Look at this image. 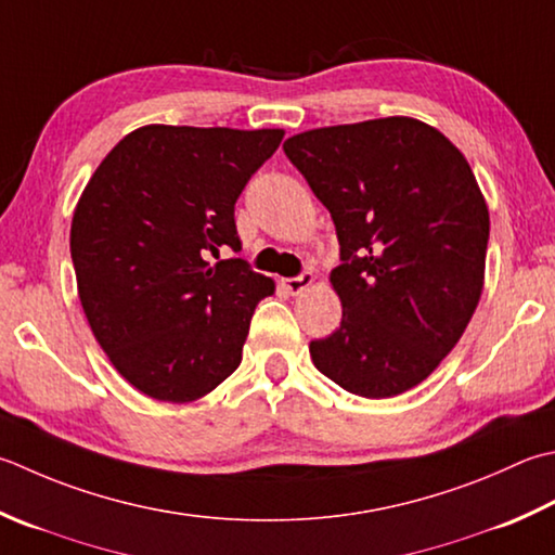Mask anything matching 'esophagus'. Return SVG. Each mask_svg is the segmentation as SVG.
Returning a JSON list of instances; mask_svg holds the SVG:
<instances>
[{
  "label": "esophagus",
  "mask_w": 555,
  "mask_h": 555,
  "mask_svg": "<svg viewBox=\"0 0 555 555\" xmlns=\"http://www.w3.org/2000/svg\"><path fill=\"white\" fill-rule=\"evenodd\" d=\"M281 284H284V288H286L288 293H293V296H298V293H302V291H306V288L312 284V274H310V271H300L298 276L284 279V281H281Z\"/></svg>",
  "instance_id": "34e87169"
}]
</instances>
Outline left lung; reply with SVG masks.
Listing matches in <instances>:
<instances>
[{
	"label": "left lung",
	"instance_id": "obj_1",
	"mask_svg": "<svg viewBox=\"0 0 555 555\" xmlns=\"http://www.w3.org/2000/svg\"><path fill=\"white\" fill-rule=\"evenodd\" d=\"M284 151L339 237L332 286L344 314L310 341L314 367L365 399L406 392L454 349L481 298L491 221L469 163L411 117L310 129Z\"/></svg>",
	"mask_w": 555,
	"mask_h": 555
}]
</instances>
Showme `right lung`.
<instances>
[{
	"instance_id": "obj_1",
	"label": "right lung",
	"mask_w": 555,
	"mask_h": 555,
	"mask_svg": "<svg viewBox=\"0 0 555 555\" xmlns=\"http://www.w3.org/2000/svg\"><path fill=\"white\" fill-rule=\"evenodd\" d=\"M281 129H134L86 184L72 262L93 336L117 373L158 401H194L243 361L274 281L241 253L235 202L274 156Z\"/></svg>"
}]
</instances>
